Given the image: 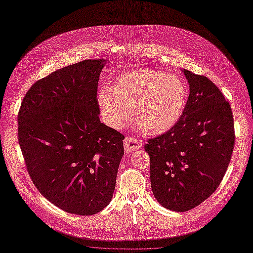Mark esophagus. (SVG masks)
I'll return each mask as SVG.
<instances>
[{"label": "esophagus", "mask_w": 253, "mask_h": 253, "mask_svg": "<svg viewBox=\"0 0 253 253\" xmlns=\"http://www.w3.org/2000/svg\"><path fill=\"white\" fill-rule=\"evenodd\" d=\"M141 147H142V142H140L139 140H137L135 138H132V137H126L124 139V149L127 153L138 150Z\"/></svg>", "instance_id": "34e87169"}]
</instances>
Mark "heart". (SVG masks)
<instances>
[{
    "label": "heart",
    "mask_w": 253,
    "mask_h": 253,
    "mask_svg": "<svg viewBox=\"0 0 253 253\" xmlns=\"http://www.w3.org/2000/svg\"><path fill=\"white\" fill-rule=\"evenodd\" d=\"M188 101L187 85L179 77L152 68H139L120 76L115 84L103 87L98 103L106 123L124 127L132 116L150 135L170 130L180 119Z\"/></svg>",
    "instance_id": "b5f03b06"
}]
</instances>
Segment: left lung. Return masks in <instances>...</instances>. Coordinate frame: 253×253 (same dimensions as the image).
<instances>
[{
    "instance_id": "obj_1",
    "label": "left lung",
    "mask_w": 253,
    "mask_h": 253,
    "mask_svg": "<svg viewBox=\"0 0 253 253\" xmlns=\"http://www.w3.org/2000/svg\"><path fill=\"white\" fill-rule=\"evenodd\" d=\"M190 85L178 122L144 146L150 185L165 208L186 212L219 187L230 163L235 135L231 107L208 78L181 70Z\"/></svg>"
}]
</instances>
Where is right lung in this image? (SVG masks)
Here are the masks:
<instances>
[{"instance_id": "right-lung-1", "label": "right lung", "mask_w": 253, "mask_h": 253, "mask_svg": "<svg viewBox=\"0 0 253 253\" xmlns=\"http://www.w3.org/2000/svg\"><path fill=\"white\" fill-rule=\"evenodd\" d=\"M106 59L37 81L18 114V140L34 186L59 209L88 216L112 200L124 136L101 123L98 82Z\"/></svg>"}]
</instances>
